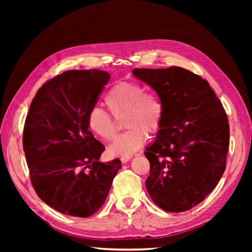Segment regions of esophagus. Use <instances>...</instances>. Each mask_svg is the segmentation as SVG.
<instances>
[{
  "label": "esophagus",
  "mask_w": 252,
  "mask_h": 252,
  "mask_svg": "<svg viewBox=\"0 0 252 252\" xmlns=\"http://www.w3.org/2000/svg\"><path fill=\"white\" fill-rule=\"evenodd\" d=\"M130 158H131V157H124V158H121V161H122V163H127Z\"/></svg>",
  "instance_id": "obj_1"
}]
</instances>
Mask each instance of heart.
Instances as JSON below:
<instances>
[{
    "label": "heart",
    "instance_id": "heart-1",
    "mask_svg": "<svg viewBox=\"0 0 252 252\" xmlns=\"http://www.w3.org/2000/svg\"><path fill=\"white\" fill-rule=\"evenodd\" d=\"M105 104L116 118L124 116L125 132L118 135L109 146L114 157H129L146 142L148 133H156L162 125L163 105L159 98L144 93L139 84L120 82L108 91ZM89 130L98 138L109 141L116 134V124L108 112L100 107L91 108L87 114Z\"/></svg>",
    "mask_w": 252,
    "mask_h": 252
}]
</instances>
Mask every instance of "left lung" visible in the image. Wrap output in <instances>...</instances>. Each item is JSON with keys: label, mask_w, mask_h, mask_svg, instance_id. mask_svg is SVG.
<instances>
[{"label": "left lung", "mask_w": 252, "mask_h": 252, "mask_svg": "<svg viewBox=\"0 0 252 252\" xmlns=\"http://www.w3.org/2000/svg\"><path fill=\"white\" fill-rule=\"evenodd\" d=\"M132 73L163 105L157 139L145 151L150 163L147 191L165 211L191 209L225 171L229 147L225 109L208 82L184 68H135Z\"/></svg>", "instance_id": "1"}]
</instances>
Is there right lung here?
<instances>
[{"label": "right lung", "mask_w": 252, "mask_h": 252, "mask_svg": "<svg viewBox=\"0 0 252 252\" xmlns=\"http://www.w3.org/2000/svg\"><path fill=\"white\" fill-rule=\"evenodd\" d=\"M110 79L106 71L69 70L37 90L23 133V149L37 196L51 208L79 218L93 216L107 197L122 167L98 161L105 150L87 125Z\"/></svg>", "instance_id": "1"}]
</instances>
